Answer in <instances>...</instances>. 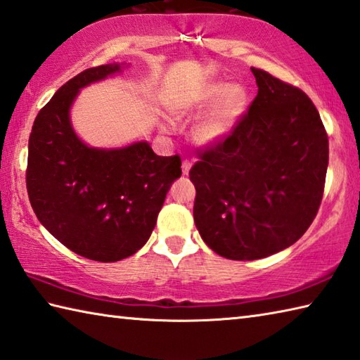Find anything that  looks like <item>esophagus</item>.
<instances>
[{"mask_svg": "<svg viewBox=\"0 0 360 360\" xmlns=\"http://www.w3.org/2000/svg\"><path fill=\"white\" fill-rule=\"evenodd\" d=\"M189 169H191V161L183 160V162H181V172H183V175H188L189 174Z\"/></svg>", "mask_w": 360, "mask_h": 360, "instance_id": "1", "label": "esophagus"}]
</instances>
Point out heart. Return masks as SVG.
Here are the masks:
<instances>
[{
  "mask_svg": "<svg viewBox=\"0 0 360 360\" xmlns=\"http://www.w3.org/2000/svg\"><path fill=\"white\" fill-rule=\"evenodd\" d=\"M194 130L199 144L213 146L226 139L238 124L248 108V92L241 84L230 86L226 81H210L195 91L183 108L185 114H199L212 106Z\"/></svg>",
  "mask_w": 360,
  "mask_h": 360,
  "instance_id": "obj_1",
  "label": "heart"
}]
</instances>
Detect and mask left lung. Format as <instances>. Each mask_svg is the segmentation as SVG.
<instances>
[{
  "label": "left lung",
  "mask_w": 360,
  "mask_h": 360,
  "mask_svg": "<svg viewBox=\"0 0 360 360\" xmlns=\"http://www.w3.org/2000/svg\"><path fill=\"white\" fill-rule=\"evenodd\" d=\"M250 70L259 92L248 112L189 171L195 227L230 260L264 259L300 240L320 208L329 161L311 100L268 72Z\"/></svg>",
  "instance_id": "left-lung-1"
}]
</instances>
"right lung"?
I'll list each match as a JSON object with an SVG mask.
<instances>
[{
  "label": "right lung",
  "mask_w": 360,
  "mask_h": 360,
  "mask_svg": "<svg viewBox=\"0 0 360 360\" xmlns=\"http://www.w3.org/2000/svg\"><path fill=\"white\" fill-rule=\"evenodd\" d=\"M127 63L98 65L59 87L34 120L26 189L40 224L96 262H119L150 238L181 160L158 157L146 141L120 148L89 147L75 133L70 108L91 83L120 73Z\"/></svg>",
  "instance_id": "obj_1"
}]
</instances>
